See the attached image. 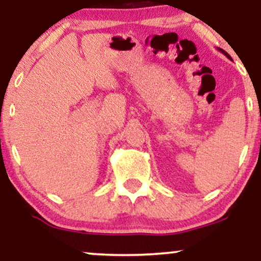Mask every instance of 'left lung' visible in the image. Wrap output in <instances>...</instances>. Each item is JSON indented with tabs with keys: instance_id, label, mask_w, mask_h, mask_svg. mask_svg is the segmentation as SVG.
Instances as JSON below:
<instances>
[{
	"instance_id": "8db88e82",
	"label": "left lung",
	"mask_w": 261,
	"mask_h": 261,
	"mask_svg": "<svg viewBox=\"0 0 261 261\" xmlns=\"http://www.w3.org/2000/svg\"><path fill=\"white\" fill-rule=\"evenodd\" d=\"M218 50H220V51H221V53H222L224 56H227V59H229V60H230V59H232V58H230V56L228 55V54H227L226 51H224V50H222V49H218Z\"/></svg>"
}]
</instances>
